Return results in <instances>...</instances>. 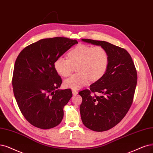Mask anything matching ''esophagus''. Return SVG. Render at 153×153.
<instances>
[{
    "label": "esophagus",
    "mask_w": 153,
    "mask_h": 153,
    "mask_svg": "<svg viewBox=\"0 0 153 153\" xmlns=\"http://www.w3.org/2000/svg\"><path fill=\"white\" fill-rule=\"evenodd\" d=\"M72 94H73V95H77V93H78V92L76 91V90H74V89H72Z\"/></svg>",
    "instance_id": "34e87169"
}]
</instances>
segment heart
<instances>
[{
	"label": "heart",
	"instance_id": "b5f03b06",
	"mask_svg": "<svg viewBox=\"0 0 153 153\" xmlns=\"http://www.w3.org/2000/svg\"><path fill=\"white\" fill-rule=\"evenodd\" d=\"M69 59L59 56L54 62V69L59 75L67 77L76 67L77 74L66 79V88L79 89L91 82L100 80L106 73L109 64V55L103 47L79 44L68 53Z\"/></svg>",
	"mask_w": 153,
	"mask_h": 153
}]
</instances>
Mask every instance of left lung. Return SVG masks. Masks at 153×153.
<instances>
[{"mask_svg": "<svg viewBox=\"0 0 153 153\" xmlns=\"http://www.w3.org/2000/svg\"><path fill=\"white\" fill-rule=\"evenodd\" d=\"M82 41L103 47L109 55L105 75L79 94L83 124L93 131L103 132L115 127L126 116L132 105L137 74L127 51L104 41L82 39ZM99 93L100 96L92 93Z\"/></svg>", "mask_w": 153, "mask_h": 153, "instance_id": "8db88e82", "label": "left lung"}]
</instances>
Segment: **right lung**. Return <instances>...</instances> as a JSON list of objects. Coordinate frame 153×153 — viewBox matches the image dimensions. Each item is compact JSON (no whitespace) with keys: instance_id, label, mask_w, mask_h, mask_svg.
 <instances>
[{"instance_id":"add662e5","label":"right lung","mask_w":153,"mask_h":153,"mask_svg":"<svg viewBox=\"0 0 153 153\" xmlns=\"http://www.w3.org/2000/svg\"><path fill=\"white\" fill-rule=\"evenodd\" d=\"M76 39L55 37L40 39L22 50L15 62L13 86L20 111L31 125L42 129L57 126L64 107L72 97L71 89H58L62 79L54 62Z\"/></svg>"}]
</instances>
